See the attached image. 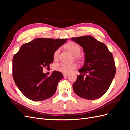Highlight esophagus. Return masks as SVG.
Listing matches in <instances>:
<instances>
[{"label": "esophagus", "instance_id": "obj_1", "mask_svg": "<svg viewBox=\"0 0 130 130\" xmlns=\"http://www.w3.org/2000/svg\"><path fill=\"white\" fill-rule=\"evenodd\" d=\"M63 75H64V77H66V76H67L69 75V74H68V73H64Z\"/></svg>", "mask_w": 130, "mask_h": 130}]
</instances>
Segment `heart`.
Here are the masks:
<instances>
[{
    "mask_svg": "<svg viewBox=\"0 0 130 130\" xmlns=\"http://www.w3.org/2000/svg\"><path fill=\"white\" fill-rule=\"evenodd\" d=\"M66 48L72 54H78L80 52V47L74 42H70L66 44ZM60 49H57L54 53L53 57L54 59H57L59 54ZM77 65L75 63H60L56 66V70L63 73H69L72 72L77 67Z\"/></svg>",
    "mask_w": 130,
    "mask_h": 130,
    "instance_id": "b5f03b06",
    "label": "heart"
}]
</instances>
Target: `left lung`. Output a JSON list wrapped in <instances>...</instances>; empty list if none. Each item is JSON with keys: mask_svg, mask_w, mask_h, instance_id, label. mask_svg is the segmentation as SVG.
<instances>
[{"mask_svg": "<svg viewBox=\"0 0 130 130\" xmlns=\"http://www.w3.org/2000/svg\"><path fill=\"white\" fill-rule=\"evenodd\" d=\"M71 39L80 45L85 55L84 64L78 70L81 74L77 76L73 84V90L81 98L98 99L107 92L115 76L116 67L113 56L104 43L91 36Z\"/></svg>", "mask_w": 130, "mask_h": 130, "instance_id": "left-lung-1", "label": "left lung"}]
</instances>
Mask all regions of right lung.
<instances>
[{
  "mask_svg": "<svg viewBox=\"0 0 130 130\" xmlns=\"http://www.w3.org/2000/svg\"><path fill=\"white\" fill-rule=\"evenodd\" d=\"M67 39L37 38L22 45L13 59V76L17 87L25 96L33 101H42L55 94L58 83L64 77L60 72L54 71L48 76L43 68L54 60L56 50Z\"/></svg>",
  "mask_w": 130,
  "mask_h": 130,
  "instance_id": "1",
  "label": "right lung"
}]
</instances>
